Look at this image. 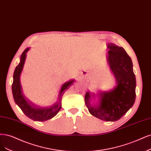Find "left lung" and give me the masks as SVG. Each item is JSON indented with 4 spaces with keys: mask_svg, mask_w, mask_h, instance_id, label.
<instances>
[{
    "mask_svg": "<svg viewBox=\"0 0 151 151\" xmlns=\"http://www.w3.org/2000/svg\"><path fill=\"white\" fill-rule=\"evenodd\" d=\"M107 57L109 68L116 79V86L109 91H98L97 94L87 91L85 103L92 116L104 121H118L131 109L136 99V81L131 58L122 47L107 44ZM98 98L96 104L92 99Z\"/></svg>",
    "mask_w": 151,
    "mask_h": 151,
    "instance_id": "obj_1",
    "label": "left lung"
}]
</instances>
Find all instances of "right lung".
Instances as JSON below:
<instances>
[{"label": "right lung", "instance_id": "1", "mask_svg": "<svg viewBox=\"0 0 151 151\" xmlns=\"http://www.w3.org/2000/svg\"><path fill=\"white\" fill-rule=\"evenodd\" d=\"M30 48H27L22 52L19 64L15 67L14 76L13 83L12 85V91L15 104L20 108L26 116L34 121H45L56 116L60 110L62 105V97L64 92L72 86L75 80L71 79L65 82L62 86L59 92L58 101L54 104L49 107H41L37 106L26 98L22 93V86L20 85V76L22 71L26 54Z\"/></svg>", "mask_w": 151, "mask_h": 151}]
</instances>
